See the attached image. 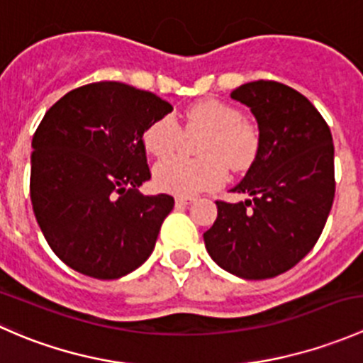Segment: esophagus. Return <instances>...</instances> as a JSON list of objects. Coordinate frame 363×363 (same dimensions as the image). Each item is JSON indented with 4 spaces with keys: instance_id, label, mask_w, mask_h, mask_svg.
Segmentation results:
<instances>
[{
    "instance_id": "34e87169",
    "label": "esophagus",
    "mask_w": 363,
    "mask_h": 363,
    "mask_svg": "<svg viewBox=\"0 0 363 363\" xmlns=\"http://www.w3.org/2000/svg\"><path fill=\"white\" fill-rule=\"evenodd\" d=\"M193 202H195V199H191V196H177V199H175V205H177V207H181V205H189Z\"/></svg>"
}]
</instances>
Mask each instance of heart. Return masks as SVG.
<instances>
[{"label": "heart", "mask_w": 363, "mask_h": 363, "mask_svg": "<svg viewBox=\"0 0 363 363\" xmlns=\"http://www.w3.org/2000/svg\"><path fill=\"white\" fill-rule=\"evenodd\" d=\"M186 133L203 135L199 142V160L172 158L155 167V184L172 195L193 196L214 189L226 181V164L244 172L259 152V131L242 112L219 100H203L186 112ZM182 130L172 116L158 117L144 131V145L156 158L177 151Z\"/></svg>", "instance_id": "b5f03b06"}]
</instances>
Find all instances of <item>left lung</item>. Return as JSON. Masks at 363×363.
I'll use <instances>...</instances> for the list:
<instances>
[{"mask_svg":"<svg viewBox=\"0 0 363 363\" xmlns=\"http://www.w3.org/2000/svg\"><path fill=\"white\" fill-rule=\"evenodd\" d=\"M230 96L251 108L262 144L232 189L251 200L216 202L205 247L226 272L269 279L295 267L323 232L335 195L334 140L314 105L284 84L256 80Z\"/></svg>","mask_w":363,"mask_h":363,"instance_id":"left-lung-1","label":"left lung"}]
</instances>
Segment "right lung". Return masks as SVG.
<instances>
[{
    "instance_id": "1",
    "label": "right lung",
    "mask_w": 363,
    "mask_h": 363,
    "mask_svg": "<svg viewBox=\"0 0 363 363\" xmlns=\"http://www.w3.org/2000/svg\"><path fill=\"white\" fill-rule=\"evenodd\" d=\"M172 111L149 91L94 82L43 116L31 144L29 191L43 237L69 269L119 279L151 256L174 199L138 191L151 179L142 137Z\"/></svg>"
}]
</instances>
